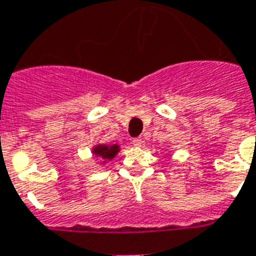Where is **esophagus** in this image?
Segmentation results:
<instances>
[{"mask_svg": "<svg viewBox=\"0 0 256 256\" xmlns=\"http://www.w3.org/2000/svg\"><path fill=\"white\" fill-rule=\"evenodd\" d=\"M132 144H134L135 147H140L143 144V139L142 138H134L132 139Z\"/></svg>", "mask_w": 256, "mask_h": 256, "instance_id": "34e87169", "label": "esophagus"}]
</instances>
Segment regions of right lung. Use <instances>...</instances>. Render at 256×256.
<instances>
[{
  "mask_svg": "<svg viewBox=\"0 0 256 256\" xmlns=\"http://www.w3.org/2000/svg\"><path fill=\"white\" fill-rule=\"evenodd\" d=\"M120 152V146L118 144H113V146H105V144H98L93 148V154L96 156L102 158V159H113L117 154Z\"/></svg>",
  "mask_w": 256,
  "mask_h": 256,
  "instance_id": "1",
  "label": "right lung"
}]
</instances>
